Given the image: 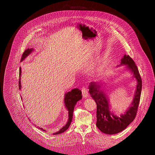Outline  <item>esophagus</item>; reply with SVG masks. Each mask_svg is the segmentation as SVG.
<instances>
[{
  "label": "esophagus",
  "instance_id": "esophagus-1",
  "mask_svg": "<svg viewBox=\"0 0 155 155\" xmlns=\"http://www.w3.org/2000/svg\"><path fill=\"white\" fill-rule=\"evenodd\" d=\"M82 96L84 97V98H87L88 95V94L87 92V89L85 88H82Z\"/></svg>",
  "mask_w": 155,
  "mask_h": 155
}]
</instances>
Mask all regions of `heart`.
<instances>
[{"label":"heart","mask_w":155,"mask_h":155,"mask_svg":"<svg viewBox=\"0 0 155 155\" xmlns=\"http://www.w3.org/2000/svg\"><path fill=\"white\" fill-rule=\"evenodd\" d=\"M97 69V67H96V65H92V66H91V68H90L91 71V72H93V73H94L95 71H96Z\"/></svg>","instance_id":"b5f03b06"}]
</instances>
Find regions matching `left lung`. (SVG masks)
<instances>
[{
	"instance_id": "1",
	"label": "left lung",
	"mask_w": 155,
	"mask_h": 155,
	"mask_svg": "<svg viewBox=\"0 0 155 155\" xmlns=\"http://www.w3.org/2000/svg\"><path fill=\"white\" fill-rule=\"evenodd\" d=\"M124 65L131 72L133 78L136 79V85L132 102L123 114L117 115L111 110L109 97L102 88V80L91 82L88 85L89 94L97 104L96 126L101 131L107 134H117L124 130L134 119L140 104L142 81L139 71L134 61L129 55L124 54L117 67Z\"/></svg>"
}]
</instances>
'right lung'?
Masks as SVG:
<instances>
[{"instance_id":"1","label":"right lung","mask_w":155,"mask_h":155,"mask_svg":"<svg viewBox=\"0 0 155 155\" xmlns=\"http://www.w3.org/2000/svg\"><path fill=\"white\" fill-rule=\"evenodd\" d=\"M33 51H34L33 48H29V49H28V50H26L22 54L21 61H22L25 60L30 54H31L32 52H33ZM21 72H22L21 67H20V68H19V90H21ZM82 99V91H81L80 89H78L77 88H73L71 91L65 93L64 96V99H63L64 105V107L66 108L67 110L68 111V120L66 124H65L64 126H63L61 129H60L58 131L53 133L52 134H53V135L59 134H61V133L64 132L66 130L68 129V128L70 127L71 121H72L73 112L75 107V105L77 104L78 101H79ZM21 99H22V97H21ZM37 127L41 130V131H46V130L42 127H40L39 126H38Z\"/></svg>"}]
</instances>
